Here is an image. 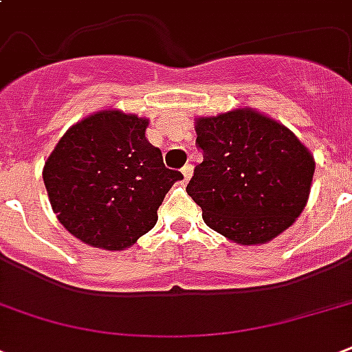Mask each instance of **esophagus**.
I'll return each mask as SVG.
<instances>
[{
    "label": "esophagus",
    "mask_w": 352,
    "mask_h": 352,
    "mask_svg": "<svg viewBox=\"0 0 352 352\" xmlns=\"http://www.w3.org/2000/svg\"><path fill=\"white\" fill-rule=\"evenodd\" d=\"M182 175H184V181H190V177H192V173H193V166L192 164H186L184 166V168H182Z\"/></svg>",
    "instance_id": "obj_1"
}]
</instances>
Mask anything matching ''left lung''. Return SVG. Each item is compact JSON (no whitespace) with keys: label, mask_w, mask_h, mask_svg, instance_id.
Here are the masks:
<instances>
[{"label":"left lung","mask_w":352,"mask_h":352,"mask_svg":"<svg viewBox=\"0 0 352 352\" xmlns=\"http://www.w3.org/2000/svg\"><path fill=\"white\" fill-rule=\"evenodd\" d=\"M203 162L188 195L204 223L237 245H265L305 208L314 157L281 122L252 107L195 120Z\"/></svg>","instance_id":"1"}]
</instances>
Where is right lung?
I'll use <instances>...</instances> for the list:
<instances>
[{
    "instance_id": "obj_1",
    "label": "right lung",
    "mask_w": 352,
    "mask_h": 352,
    "mask_svg": "<svg viewBox=\"0 0 352 352\" xmlns=\"http://www.w3.org/2000/svg\"><path fill=\"white\" fill-rule=\"evenodd\" d=\"M148 118L104 109L69 127L43 166L52 212L63 228L95 248L124 250L148 234L173 182Z\"/></svg>"
}]
</instances>
